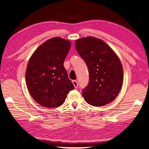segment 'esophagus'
<instances>
[{"label":"esophagus","mask_w":149,"mask_h":149,"mask_svg":"<svg viewBox=\"0 0 149 149\" xmlns=\"http://www.w3.org/2000/svg\"><path fill=\"white\" fill-rule=\"evenodd\" d=\"M72 83H73V84H74L75 88H77V87H78V82H77V80H73L72 81Z\"/></svg>","instance_id":"obj_1"}]
</instances>
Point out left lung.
Listing matches in <instances>:
<instances>
[{
  "label": "left lung",
  "instance_id": "left-lung-1",
  "mask_svg": "<svg viewBox=\"0 0 149 149\" xmlns=\"http://www.w3.org/2000/svg\"><path fill=\"white\" fill-rule=\"evenodd\" d=\"M75 46L89 70V84L82 93L85 101L94 107L113 101L123 83V68L119 58L104 41L94 37L77 39Z\"/></svg>",
  "mask_w": 149,
  "mask_h": 149
}]
</instances>
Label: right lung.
Wrapping results in <instances>:
<instances>
[{"instance_id":"right-lung-1","label":"right lung","mask_w":149,"mask_h":149,"mask_svg":"<svg viewBox=\"0 0 149 149\" xmlns=\"http://www.w3.org/2000/svg\"><path fill=\"white\" fill-rule=\"evenodd\" d=\"M70 47L68 40L53 37L40 45L30 58L26 84L33 99L42 107H60L74 89L64 66Z\"/></svg>"}]
</instances>
